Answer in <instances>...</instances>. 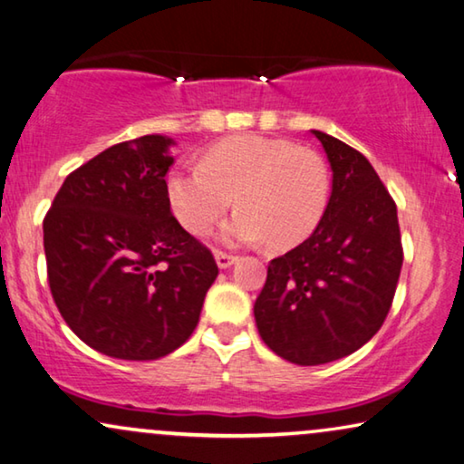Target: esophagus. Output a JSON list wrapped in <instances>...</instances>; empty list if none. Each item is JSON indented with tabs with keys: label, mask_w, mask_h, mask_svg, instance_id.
<instances>
[{
	"label": "esophagus",
	"mask_w": 464,
	"mask_h": 464,
	"mask_svg": "<svg viewBox=\"0 0 464 464\" xmlns=\"http://www.w3.org/2000/svg\"><path fill=\"white\" fill-rule=\"evenodd\" d=\"M217 265L220 266V268H229L233 262H237V256L235 254H229V252H223V250H217Z\"/></svg>",
	"instance_id": "34e87169"
}]
</instances>
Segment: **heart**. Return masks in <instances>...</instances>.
Segmentation results:
<instances>
[{"instance_id": "b5f03b06", "label": "heart", "mask_w": 464, "mask_h": 464, "mask_svg": "<svg viewBox=\"0 0 464 464\" xmlns=\"http://www.w3.org/2000/svg\"><path fill=\"white\" fill-rule=\"evenodd\" d=\"M329 169L314 150L262 135L214 143L202 166H179L169 177V202L185 229L204 235L231 208L229 241L266 239L289 247L313 235L329 204Z\"/></svg>"}]
</instances>
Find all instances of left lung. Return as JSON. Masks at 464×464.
<instances>
[{
    "mask_svg": "<svg viewBox=\"0 0 464 464\" xmlns=\"http://www.w3.org/2000/svg\"><path fill=\"white\" fill-rule=\"evenodd\" d=\"M313 133L334 170L327 210L306 241L268 262L254 304L262 342L302 366L348 356L382 329L404 260L396 202L371 162Z\"/></svg>",
    "mask_w": 464,
    "mask_h": 464,
    "instance_id": "obj_1",
    "label": "left lung"
}]
</instances>
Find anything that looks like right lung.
<instances>
[{
	"label": "right lung",
	"instance_id": "add662e5",
	"mask_svg": "<svg viewBox=\"0 0 464 464\" xmlns=\"http://www.w3.org/2000/svg\"><path fill=\"white\" fill-rule=\"evenodd\" d=\"M172 140L116 143L66 177L44 218L47 281L79 340L156 361L189 340L218 266L172 217Z\"/></svg>",
	"mask_w": 464,
	"mask_h": 464
}]
</instances>
